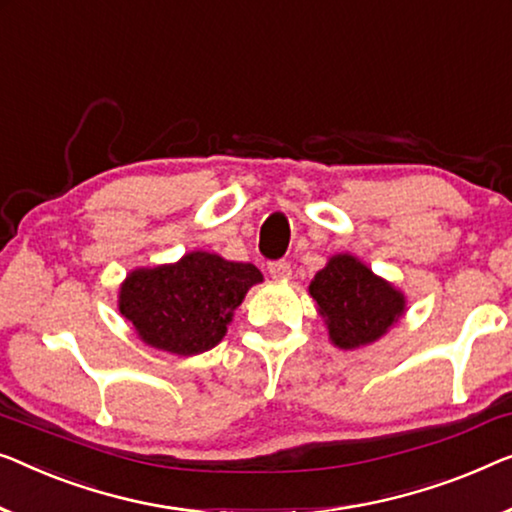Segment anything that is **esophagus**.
Listing matches in <instances>:
<instances>
[{"label":"esophagus","mask_w":512,"mask_h":512,"mask_svg":"<svg viewBox=\"0 0 512 512\" xmlns=\"http://www.w3.org/2000/svg\"><path fill=\"white\" fill-rule=\"evenodd\" d=\"M268 270H270V277L277 281L291 279V263H286V261H272L268 265Z\"/></svg>","instance_id":"1"}]
</instances>
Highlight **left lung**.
<instances>
[{
	"instance_id": "8db88e82",
	"label": "left lung",
	"mask_w": 512,
	"mask_h": 512,
	"mask_svg": "<svg viewBox=\"0 0 512 512\" xmlns=\"http://www.w3.org/2000/svg\"><path fill=\"white\" fill-rule=\"evenodd\" d=\"M330 342L351 351L381 339L404 316L406 298L351 254L332 256L309 284Z\"/></svg>"
}]
</instances>
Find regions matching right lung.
Here are the masks:
<instances>
[{
  "mask_svg": "<svg viewBox=\"0 0 512 512\" xmlns=\"http://www.w3.org/2000/svg\"><path fill=\"white\" fill-rule=\"evenodd\" d=\"M258 281L251 263L191 251L177 263L138 268L120 286V314L147 346L196 355L224 339L235 309Z\"/></svg>",
  "mask_w": 512,
  "mask_h": 512,
  "instance_id": "add662e5",
  "label": "right lung"
}]
</instances>
